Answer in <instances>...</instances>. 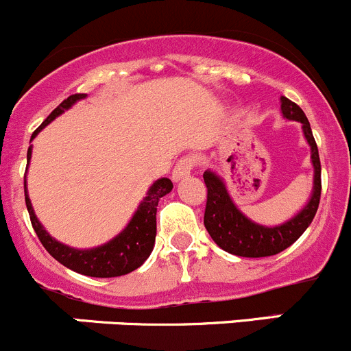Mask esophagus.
I'll return each instance as SVG.
<instances>
[{
  "mask_svg": "<svg viewBox=\"0 0 351 351\" xmlns=\"http://www.w3.org/2000/svg\"><path fill=\"white\" fill-rule=\"evenodd\" d=\"M193 166H195V159H193L192 156H186V158L180 159L171 173L173 182H180L182 178H186V176L190 175V171L193 169Z\"/></svg>",
  "mask_w": 351,
  "mask_h": 351,
  "instance_id": "34e87169",
  "label": "esophagus"
}]
</instances>
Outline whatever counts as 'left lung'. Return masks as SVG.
Here are the masks:
<instances>
[{
    "label": "left lung",
    "instance_id": "left-lung-1",
    "mask_svg": "<svg viewBox=\"0 0 351 351\" xmlns=\"http://www.w3.org/2000/svg\"><path fill=\"white\" fill-rule=\"evenodd\" d=\"M280 101L282 113H284L285 119L297 120V122L302 123L304 137L311 146V159H313L314 166L313 195H311L306 207L299 214L293 215L290 221L280 226H274V228H267V226H260L250 221L231 200L221 176L207 169L204 173V182L207 186V205H205L204 215L205 229L219 247H222L228 253L236 254V256L261 258L280 253L302 236V232L313 222L317 207H319L321 161L309 120H307L302 108L290 101L289 98L282 97Z\"/></svg>",
    "mask_w": 351,
    "mask_h": 351
}]
</instances>
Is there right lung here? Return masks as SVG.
I'll return each instance as SVG.
<instances>
[{"instance_id": "right-lung-1", "label": "right lung", "mask_w": 351, "mask_h": 351, "mask_svg": "<svg viewBox=\"0 0 351 351\" xmlns=\"http://www.w3.org/2000/svg\"><path fill=\"white\" fill-rule=\"evenodd\" d=\"M86 93H76L67 97L58 108L52 110L51 115L42 122V125L32 134V139L44 129L47 123H51L56 117L61 115L67 108L73 107L77 100H83ZM30 139V141H32ZM32 158V146L27 151V162H30ZM25 189V204H27L28 215H30L32 228L37 232L38 239H40L42 246L49 251L52 258L59 261L61 265L69 268V270L76 271V274L88 275V277L97 278H110V277H120V275H127L139 268L144 261L149 258L151 251L154 247L156 239V212H158V202L166 193L171 192L173 183L169 178H159L158 182L153 183L147 195L141 202L137 207L136 214L132 215L127 228L120 232L119 236L112 239V241L101 244L98 247H91V250H76V247H69L66 244L56 241L38 222L35 217L34 207L30 204L27 192V180L23 182Z\"/></svg>"}]
</instances>
